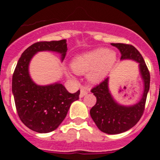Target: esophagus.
<instances>
[{
	"label": "esophagus",
	"mask_w": 160,
	"mask_h": 160,
	"mask_svg": "<svg viewBox=\"0 0 160 160\" xmlns=\"http://www.w3.org/2000/svg\"><path fill=\"white\" fill-rule=\"evenodd\" d=\"M88 93V89L86 88V87H82L81 90H80V98H82L84 97L86 94H87Z\"/></svg>",
	"instance_id": "esophagus-1"
}]
</instances>
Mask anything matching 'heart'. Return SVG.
Returning a JSON list of instances; mask_svg holds the SVG:
<instances>
[{
  "label": "heart",
  "mask_w": 160,
  "mask_h": 160,
  "mask_svg": "<svg viewBox=\"0 0 160 160\" xmlns=\"http://www.w3.org/2000/svg\"><path fill=\"white\" fill-rule=\"evenodd\" d=\"M116 62V53L105 48H98L77 55L73 59L71 66L78 74L88 73V80L97 84L107 77Z\"/></svg>",
  "instance_id": "1"
}]
</instances>
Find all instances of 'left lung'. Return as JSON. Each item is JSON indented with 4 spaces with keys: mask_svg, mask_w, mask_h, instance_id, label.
Here are the masks:
<instances>
[{
    "mask_svg": "<svg viewBox=\"0 0 160 160\" xmlns=\"http://www.w3.org/2000/svg\"><path fill=\"white\" fill-rule=\"evenodd\" d=\"M121 53V60H132L138 64L143 82V93L140 100L131 106L121 105L115 101L109 90V78L91 90L97 98L96 104L90 109V116L101 131L116 135L132 128L142 117L150 88V73L143 58L131 45L111 43Z\"/></svg>",
    "mask_w": 160,
    "mask_h": 160,
    "instance_id": "1",
    "label": "left lung"
}]
</instances>
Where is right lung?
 <instances>
[{"instance_id":"1","label":"right lung","mask_w":160,"mask_h":160,"mask_svg":"<svg viewBox=\"0 0 160 160\" xmlns=\"http://www.w3.org/2000/svg\"><path fill=\"white\" fill-rule=\"evenodd\" d=\"M52 51L61 54L63 62L67 52L66 40L40 42L22 53L12 74V91L18 116L27 128L38 133H49L58 128L80 90L68 92L60 82L40 86L29 75L31 59L38 52Z\"/></svg>"}]
</instances>
